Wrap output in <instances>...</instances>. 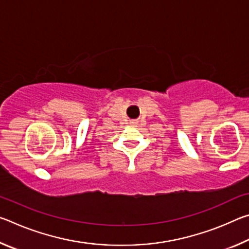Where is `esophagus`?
Masks as SVG:
<instances>
[{
	"mask_svg": "<svg viewBox=\"0 0 249 249\" xmlns=\"http://www.w3.org/2000/svg\"><path fill=\"white\" fill-rule=\"evenodd\" d=\"M132 124H135V122H132Z\"/></svg>",
	"mask_w": 249,
	"mask_h": 249,
	"instance_id": "34e87169",
	"label": "esophagus"
}]
</instances>
